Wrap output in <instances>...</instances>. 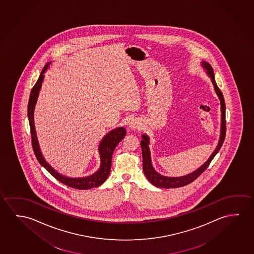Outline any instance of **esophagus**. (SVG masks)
I'll list each match as a JSON object with an SVG mask.
<instances>
[{"label":"esophagus","mask_w":254,"mask_h":254,"mask_svg":"<svg viewBox=\"0 0 254 254\" xmlns=\"http://www.w3.org/2000/svg\"><path fill=\"white\" fill-rule=\"evenodd\" d=\"M129 127H130V128L133 129V130L139 128L140 127V122L137 121V120H133V121L129 123Z\"/></svg>","instance_id":"obj_1"}]
</instances>
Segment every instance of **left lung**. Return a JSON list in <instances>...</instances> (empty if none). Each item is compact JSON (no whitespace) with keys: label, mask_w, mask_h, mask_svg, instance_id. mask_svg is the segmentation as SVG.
Segmentation results:
<instances>
[{"label":"left lung","mask_w":254,"mask_h":254,"mask_svg":"<svg viewBox=\"0 0 254 254\" xmlns=\"http://www.w3.org/2000/svg\"><path fill=\"white\" fill-rule=\"evenodd\" d=\"M204 67L207 69V74L210 76L211 81L215 86V92L219 97L220 102H221V111H222V124H221V136H220V141L218 145L215 148V151L211 155L209 159L203 164L201 167L197 169L195 172H191L189 175L184 176V177H179V178H170V177H164V176L158 174L157 172L153 168L151 164V158H150V152L148 149V143L149 140L148 137L146 134L142 135V139L141 142V151H142V166H143V172H144L146 178L148 179L150 183L154 185L156 188H181L184 186H187L188 184L193 182L194 180L199 177L201 173L207 170V167L209 166L211 161L215 157V155L219 152V150L223 146V141L225 139L226 135V119H225V102L223 98V95L222 91L220 90L218 86L216 84L215 80V74L214 70L212 68L210 64L207 63H202Z\"/></svg>","instance_id":"obj_1"}]
</instances>
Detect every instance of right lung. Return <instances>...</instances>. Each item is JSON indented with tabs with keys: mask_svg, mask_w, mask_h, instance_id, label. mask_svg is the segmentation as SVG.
Instances as JSON below:
<instances>
[{
	"mask_svg": "<svg viewBox=\"0 0 254 254\" xmlns=\"http://www.w3.org/2000/svg\"><path fill=\"white\" fill-rule=\"evenodd\" d=\"M50 63H47V65H45L44 66L38 81L31 90L29 102H28L27 113L29 123H30V129H31V145H32V148H33V151L35 154L36 158L39 161V164H41L47 172L51 173V175L54 176L56 180L69 188H75L79 190H86V189H90V188H98L106 181V179L109 176L111 167H112V156H113V150H114V148H116L118 143L127 134L126 129L124 127L114 129L104 137V139L102 140L100 145H99V148H98L100 157H101V165H100L99 170L96 173H94L89 177H86V178L72 179V178L64 177V176L59 174L58 172H55V170L52 168L51 166L47 164L46 160L44 159L43 156L40 152L39 143L37 140V135H36L34 121H33L34 107H35L39 90H40L42 82H43L44 73L47 70Z\"/></svg>",
	"mask_w": 254,
	"mask_h": 254,
	"instance_id": "right-lung-1",
	"label": "right lung"
}]
</instances>
